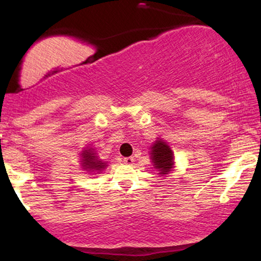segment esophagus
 <instances>
[{
    "label": "esophagus",
    "instance_id": "34e87169",
    "mask_svg": "<svg viewBox=\"0 0 261 261\" xmlns=\"http://www.w3.org/2000/svg\"><path fill=\"white\" fill-rule=\"evenodd\" d=\"M123 163L126 164V165H132V164L134 163V158L133 156H127V158H123Z\"/></svg>",
    "mask_w": 261,
    "mask_h": 261
}]
</instances>
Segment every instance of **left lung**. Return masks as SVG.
Masks as SVG:
<instances>
[{"instance_id":"obj_1","label":"left lung","mask_w":261,"mask_h":261,"mask_svg":"<svg viewBox=\"0 0 261 261\" xmlns=\"http://www.w3.org/2000/svg\"><path fill=\"white\" fill-rule=\"evenodd\" d=\"M151 159L155 170L159 171V174L165 176L173 169L174 158L173 152L170 146L162 139H158L154 144L151 146Z\"/></svg>"}]
</instances>
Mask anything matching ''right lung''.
<instances>
[{"label":"right lung","instance_id":"1","mask_svg":"<svg viewBox=\"0 0 261 261\" xmlns=\"http://www.w3.org/2000/svg\"><path fill=\"white\" fill-rule=\"evenodd\" d=\"M81 156L82 167H83V170L88 171V172H101V171L106 169V166H108L107 163L97 158L95 149L91 147L85 148L84 151H82Z\"/></svg>","mask_w":261,"mask_h":261}]
</instances>
